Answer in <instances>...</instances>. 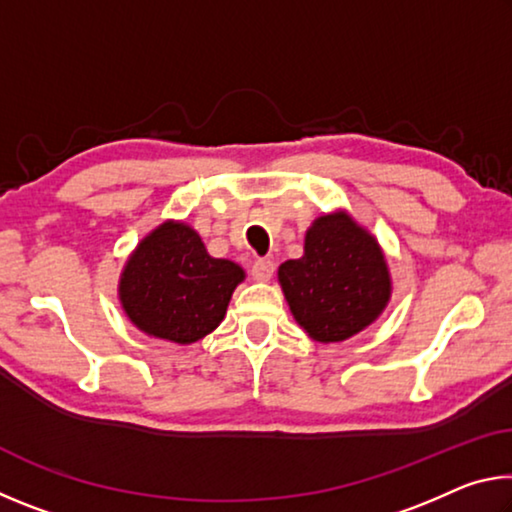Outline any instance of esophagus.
Instances as JSON below:
<instances>
[{
    "instance_id": "1",
    "label": "esophagus",
    "mask_w": 512,
    "mask_h": 512,
    "mask_svg": "<svg viewBox=\"0 0 512 512\" xmlns=\"http://www.w3.org/2000/svg\"><path fill=\"white\" fill-rule=\"evenodd\" d=\"M275 271V266L271 259H257V262L253 264V268H250V273H253V277L257 282H266L271 280V275Z\"/></svg>"
}]
</instances>
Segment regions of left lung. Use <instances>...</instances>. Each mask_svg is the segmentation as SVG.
Here are the masks:
<instances>
[{"instance_id": "obj_1", "label": "left lung", "mask_w": 512, "mask_h": 512, "mask_svg": "<svg viewBox=\"0 0 512 512\" xmlns=\"http://www.w3.org/2000/svg\"><path fill=\"white\" fill-rule=\"evenodd\" d=\"M284 298L309 339L339 343L384 314L393 280L377 237L345 210L318 216L305 253L277 268Z\"/></svg>"}]
</instances>
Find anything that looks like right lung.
Returning a JSON list of instances; mask_svg holds the SVG:
<instances>
[{
    "label": "right lung",
    "instance_id": "obj_1",
    "mask_svg": "<svg viewBox=\"0 0 512 512\" xmlns=\"http://www.w3.org/2000/svg\"><path fill=\"white\" fill-rule=\"evenodd\" d=\"M246 271L207 253L185 221H162L128 255L117 296L128 320L151 339L192 345L214 332Z\"/></svg>",
    "mask_w": 512,
    "mask_h": 512
}]
</instances>
